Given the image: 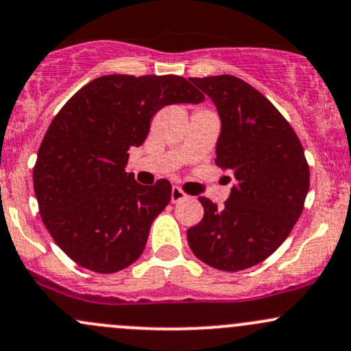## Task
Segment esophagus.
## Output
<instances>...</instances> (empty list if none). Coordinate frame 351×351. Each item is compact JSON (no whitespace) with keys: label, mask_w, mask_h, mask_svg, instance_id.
<instances>
[{"label":"esophagus","mask_w":351,"mask_h":351,"mask_svg":"<svg viewBox=\"0 0 351 351\" xmlns=\"http://www.w3.org/2000/svg\"><path fill=\"white\" fill-rule=\"evenodd\" d=\"M183 198H186L185 191H183L180 186H173L171 188V202H173V204H176V202L183 200Z\"/></svg>","instance_id":"obj_1"}]
</instances>
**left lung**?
I'll list each match as a JSON object with an SVG mask.
<instances>
[{
  "instance_id": "1",
  "label": "left lung",
  "mask_w": 351,
  "mask_h": 351,
  "mask_svg": "<svg viewBox=\"0 0 351 351\" xmlns=\"http://www.w3.org/2000/svg\"><path fill=\"white\" fill-rule=\"evenodd\" d=\"M190 80L217 106L222 131L215 163L235 182L223 208L198 197L205 213L188 228V243L210 267L243 271L291 234L304 208L309 166L294 129L259 90L234 75Z\"/></svg>"
}]
</instances>
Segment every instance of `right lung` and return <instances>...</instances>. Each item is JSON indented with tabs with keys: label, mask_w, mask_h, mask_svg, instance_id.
Wrapping results in <instances>:
<instances>
[{
	"label": "right lung",
	"mask_w": 351,
	"mask_h": 351,
	"mask_svg": "<svg viewBox=\"0 0 351 351\" xmlns=\"http://www.w3.org/2000/svg\"><path fill=\"white\" fill-rule=\"evenodd\" d=\"M205 99L180 75H104L58 110L40 145L33 188L57 245L88 271L112 274L139 259L153 220L171 200V183L139 185L126 173L151 117L171 104Z\"/></svg>",
	"instance_id": "add662e5"
}]
</instances>
